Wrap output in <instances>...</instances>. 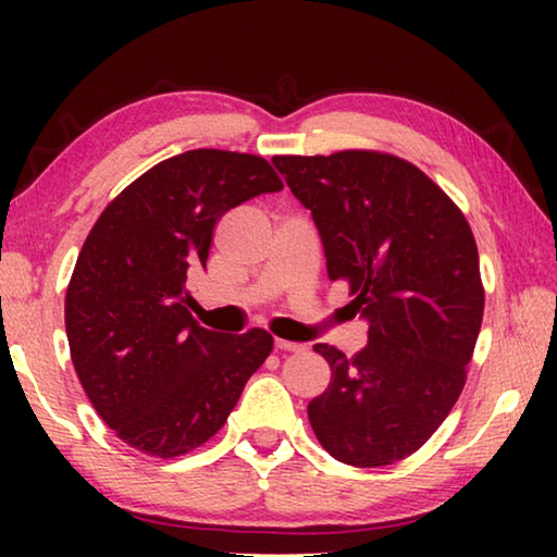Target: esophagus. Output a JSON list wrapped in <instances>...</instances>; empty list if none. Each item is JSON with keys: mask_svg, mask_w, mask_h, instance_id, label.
<instances>
[{"mask_svg": "<svg viewBox=\"0 0 557 557\" xmlns=\"http://www.w3.org/2000/svg\"><path fill=\"white\" fill-rule=\"evenodd\" d=\"M301 344H297V342H285V338H275V351H301Z\"/></svg>", "mask_w": 557, "mask_h": 557, "instance_id": "obj_1", "label": "esophagus"}]
</instances>
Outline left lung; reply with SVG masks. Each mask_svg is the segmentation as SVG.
<instances>
[{
    "label": "left lung",
    "mask_w": 557,
    "mask_h": 557,
    "mask_svg": "<svg viewBox=\"0 0 557 557\" xmlns=\"http://www.w3.org/2000/svg\"><path fill=\"white\" fill-rule=\"evenodd\" d=\"M312 211L329 280H346L369 344L354 358L317 344L329 388L307 405L317 440L351 467H385L430 440L467 379L484 317L465 215L405 159L348 149L272 157Z\"/></svg>",
    "instance_id": "left-lung-1"
}]
</instances>
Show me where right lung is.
<instances>
[{"mask_svg":"<svg viewBox=\"0 0 557 557\" xmlns=\"http://www.w3.org/2000/svg\"><path fill=\"white\" fill-rule=\"evenodd\" d=\"M280 188L262 157L191 149L132 182L92 225L65 334L92 408L129 447L169 459L203 445L265 363L262 329L223 336L194 322L186 280L206 268L225 211Z\"/></svg>","mask_w":557,"mask_h":557,"instance_id":"right-lung-1","label":"right lung"}]
</instances>
